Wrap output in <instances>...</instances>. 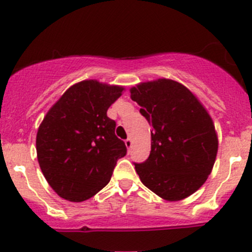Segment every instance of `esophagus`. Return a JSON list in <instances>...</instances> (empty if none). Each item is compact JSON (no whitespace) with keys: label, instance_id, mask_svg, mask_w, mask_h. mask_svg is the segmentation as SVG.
<instances>
[{"label":"esophagus","instance_id":"obj_1","mask_svg":"<svg viewBox=\"0 0 252 252\" xmlns=\"http://www.w3.org/2000/svg\"><path fill=\"white\" fill-rule=\"evenodd\" d=\"M125 146H126V148L127 149H129L132 147V139L131 138H127L126 141H125Z\"/></svg>","mask_w":252,"mask_h":252}]
</instances>
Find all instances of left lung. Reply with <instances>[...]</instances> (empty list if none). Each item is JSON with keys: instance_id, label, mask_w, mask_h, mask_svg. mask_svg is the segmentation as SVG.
<instances>
[{"instance_id": "left-lung-1", "label": "left lung", "mask_w": 252, "mask_h": 252, "mask_svg": "<svg viewBox=\"0 0 252 252\" xmlns=\"http://www.w3.org/2000/svg\"><path fill=\"white\" fill-rule=\"evenodd\" d=\"M151 131V154L134 164L142 184L165 201H180L198 190L213 169L218 137L213 120L184 84L159 78L129 89Z\"/></svg>"}]
</instances>
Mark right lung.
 <instances>
[{
	"instance_id": "add662e5",
	"label": "right lung",
	"mask_w": 252,
	"mask_h": 252,
	"mask_svg": "<svg viewBox=\"0 0 252 252\" xmlns=\"http://www.w3.org/2000/svg\"><path fill=\"white\" fill-rule=\"evenodd\" d=\"M124 87L87 79L69 87L49 109L36 133V156L45 179L60 197L82 202L110 181L126 154L106 111Z\"/></svg>"
}]
</instances>
